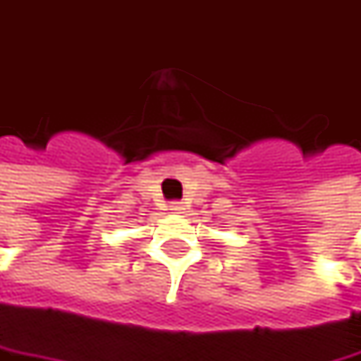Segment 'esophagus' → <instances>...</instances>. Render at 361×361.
<instances>
[{
    "instance_id": "1",
    "label": "esophagus",
    "mask_w": 361,
    "mask_h": 361,
    "mask_svg": "<svg viewBox=\"0 0 361 361\" xmlns=\"http://www.w3.org/2000/svg\"><path fill=\"white\" fill-rule=\"evenodd\" d=\"M169 210H171V212H181V210H183V204H181V202H171V204H169Z\"/></svg>"
}]
</instances>
